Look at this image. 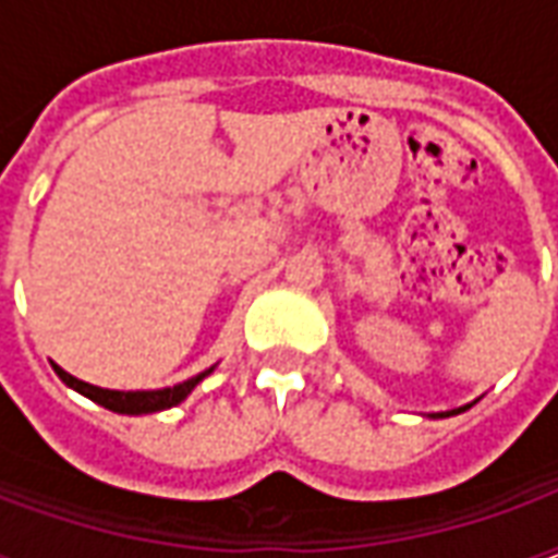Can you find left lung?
<instances>
[{
	"label": "left lung",
	"mask_w": 558,
	"mask_h": 558,
	"mask_svg": "<svg viewBox=\"0 0 558 558\" xmlns=\"http://www.w3.org/2000/svg\"><path fill=\"white\" fill-rule=\"evenodd\" d=\"M457 412H463V410H457ZM448 415H454V412H448Z\"/></svg>",
	"instance_id": "left-lung-1"
}]
</instances>
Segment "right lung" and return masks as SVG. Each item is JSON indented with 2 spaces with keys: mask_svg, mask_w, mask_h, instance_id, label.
Masks as SVG:
<instances>
[{
  "mask_svg": "<svg viewBox=\"0 0 558 558\" xmlns=\"http://www.w3.org/2000/svg\"><path fill=\"white\" fill-rule=\"evenodd\" d=\"M53 371L59 374V379H62L65 386H71L74 391H80V395H86V398L95 400V403H101L104 410L122 412V415H143V412L170 410V407L182 403V400L194 391L199 379H206V376L211 374V367H208V371H203V374L191 376V379H184V383H179V386L160 388V391H110V388L89 386V383H83V379H77V376L65 374L59 364H53Z\"/></svg>",
  "mask_w": 558,
  "mask_h": 558,
  "instance_id": "right-lung-1",
  "label": "right lung"
}]
</instances>
